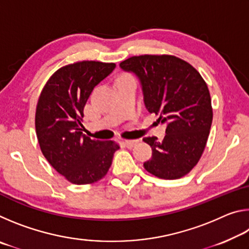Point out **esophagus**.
I'll return each mask as SVG.
<instances>
[{
  "instance_id": "obj_1",
  "label": "esophagus",
  "mask_w": 249,
  "mask_h": 249,
  "mask_svg": "<svg viewBox=\"0 0 249 249\" xmlns=\"http://www.w3.org/2000/svg\"><path fill=\"white\" fill-rule=\"evenodd\" d=\"M123 144L125 145V147H127V148H133L135 145L138 144V141H123Z\"/></svg>"
}]
</instances>
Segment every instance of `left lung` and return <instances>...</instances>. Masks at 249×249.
Instances as JSON below:
<instances>
[{
  "label": "left lung",
  "mask_w": 249,
  "mask_h": 249,
  "mask_svg": "<svg viewBox=\"0 0 249 249\" xmlns=\"http://www.w3.org/2000/svg\"><path fill=\"white\" fill-rule=\"evenodd\" d=\"M120 67L140 79L149 113L167 123L166 136L145 137L153 150L144 168L160 179L188 175L199 162L213 120L209 88L195 67L171 54H142Z\"/></svg>",
  "instance_id": "1"
}]
</instances>
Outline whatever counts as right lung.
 <instances>
[{"instance_id":"right-lung-1","label":"right lung","mask_w":249,"mask_h":249,"mask_svg":"<svg viewBox=\"0 0 249 249\" xmlns=\"http://www.w3.org/2000/svg\"><path fill=\"white\" fill-rule=\"evenodd\" d=\"M115 66L92 60L67 65L41 90L35 115L37 140L45 158L71 183L90 184L102 179L120 148L113 141L91 140L82 134L84 105Z\"/></svg>"}]
</instances>
